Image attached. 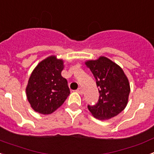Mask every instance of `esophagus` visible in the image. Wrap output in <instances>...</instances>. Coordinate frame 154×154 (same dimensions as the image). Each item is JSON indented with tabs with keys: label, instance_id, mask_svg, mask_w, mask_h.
Here are the masks:
<instances>
[{
	"label": "esophagus",
	"instance_id": "esophagus-1",
	"mask_svg": "<svg viewBox=\"0 0 154 154\" xmlns=\"http://www.w3.org/2000/svg\"><path fill=\"white\" fill-rule=\"evenodd\" d=\"M76 92H78V93H79V94L83 93V91H82V88H79V89L76 90Z\"/></svg>",
	"mask_w": 154,
	"mask_h": 154
}]
</instances>
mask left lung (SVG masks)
Here are the masks:
<instances>
[{
	"mask_svg": "<svg viewBox=\"0 0 154 154\" xmlns=\"http://www.w3.org/2000/svg\"><path fill=\"white\" fill-rule=\"evenodd\" d=\"M85 65L91 70L99 87L98 103L88 105V109L96 119H109L120 113L128 103L130 86L124 72L117 64L101 56L89 60Z\"/></svg>",
	"mask_w": 154,
	"mask_h": 154,
	"instance_id": "left-lung-1",
	"label": "left lung"
}]
</instances>
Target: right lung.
I'll list each match as a JSON object with an SVG mask.
<instances>
[{
	"instance_id": "1",
	"label": "right lung",
	"mask_w": 154,
	"mask_h": 154,
	"mask_svg": "<svg viewBox=\"0 0 154 154\" xmlns=\"http://www.w3.org/2000/svg\"><path fill=\"white\" fill-rule=\"evenodd\" d=\"M62 59L51 55L38 64L26 87L27 99L35 112L48 115L62 106L70 94L67 80L61 75Z\"/></svg>"
}]
</instances>
